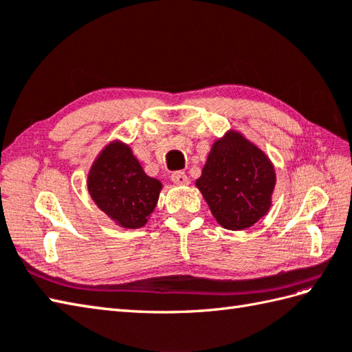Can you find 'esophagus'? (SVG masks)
<instances>
[{
    "label": "esophagus",
    "mask_w": 352,
    "mask_h": 352,
    "mask_svg": "<svg viewBox=\"0 0 352 352\" xmlns=\"http://www.w3.org/2000/svg\"><path fill=\"white\" fill-rule=\"evenodd\" d=\"M170 180L177 186H188L189 184V178L184 174V172H174L170 177Z\"/></svg>",
    "instance_id": "esophagus-1"
}]
</instances>
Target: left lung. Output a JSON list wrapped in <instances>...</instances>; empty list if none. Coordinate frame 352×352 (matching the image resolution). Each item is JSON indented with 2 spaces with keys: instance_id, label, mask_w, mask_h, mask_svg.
Segmentation results:
<instances>
[{
  "instance_id": "8db88e82",
  "label": "left lung",
  "mask_w": 352,
  "mask_h": 352,
  "mask_svg": "<svg viewBox=\"0 0 352 352\" xmlns=\"http://www.w3.org/2000/svg\"><path fill=\"white\" fill-rule=\"evenodd\" d=\"M275 183L269 157L236 130L213 142L195 182L214 219L233 231L252 227L269 212Z\"/></svg>"
}]
</instances>
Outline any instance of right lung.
<instances>
[{
  "label": "right lung",
  "mask_w": 352,
  "mask_h": 352,
  "mask_svg": "<svg viewBox=\"0 0 352 352\" xmlns=\"http://www.w3.org/2000/svg\"><path fill=\"white\" fill-rule=\"evenodd\" d=\"M162 188L157 178L145 174L131 148L121 140L104 146L87 174V190L94 203L122 228L145 226Z\"/></svg>",
  "instance_id": "right-lung-1"
}]
</instances>
